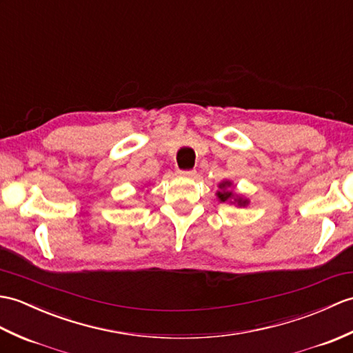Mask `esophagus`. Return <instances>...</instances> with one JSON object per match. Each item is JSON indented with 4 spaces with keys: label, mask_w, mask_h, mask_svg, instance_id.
Segmentation results:
<instances>
[{
    "label": "esophagus",
    "mask_w": 353,
    "mask_h": 353,
    "mask_svg": "<svg viewBox=\"0 0 353 353\" xmlns=\"http://www.w3.org/2000/svg\"><path fill=\"white\" fill-rule=\"evenodd\" d=\"M179 173H180V176H183V177H195L196 171L195 170H185V171H179Z\"/></svg>",
    "instance_id": "1"
}]
</instances>
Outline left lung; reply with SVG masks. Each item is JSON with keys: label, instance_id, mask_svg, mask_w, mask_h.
Masks as SVG:
<instances>
[{"label": "left lung", "instance_id": "left-lung-1", "mask_svg": "<svg viewBox=\"0 0 353 353\" xmlns=\"http://www.w3.org/2000/svg\"><path fill=\"white\" fill-rule=\"evenodd\" d=\"M230 185H232L230 182H223V183L219 185V188H221V190H223V191H218V199H219L221 201H223V203L227 201V200H230L232 196H233V192H232V191H227V188L230 186ZM234 201H237V204H241V206H245V204L248 203L247 200H242V199H236Z\"/></svg>", "mask_w": 353, "mask_h": 353}]
</instances>
